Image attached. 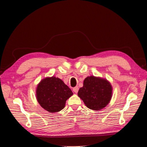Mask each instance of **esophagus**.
<instances>
[{"label": "esophagus", "mask_w": 147, "mask_h": 147, "mask_svg": "<svg viewBox=\"0 0 147 147\" xmlns=\"http://www.w3.org/2000/svg\"><path fill=\"white\" fill-rule=\"evenodd\" d=\"M78 90H79V88H78V86H75V87L73 88V91H74V92H75V93H77V92H78Z\"/></svg>", "instance_id": "esophagus-1"}]
</instances>
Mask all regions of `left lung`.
Masks as SVG:
<instances>
[{"mask_svg":"<svg viewBox=\"0 0 147 147\" xmlns=\"http://www.w3.org/2000/svg\"><path fill=\"white\" fill-rule=\"evenodd\" d=\"M112 92V86L106 80L91 76L84 79L83 86L80 88L78 96L88 108L98 110L109 103Z\"/></svg>","mask_w":147,"mask_h":147,"instance_id":"1","label":"left lung"}]
</instances>
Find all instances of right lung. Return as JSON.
Returning a JSON list of instances; mask_svg holds the SVG:
<instances>
[{
	"instance_id": "add662e5",
	"label": "right lung",
	"mask_w": 147,
	"mask_h": 147,
	"mask_svg": "<svg viewBox=\"0 0 147 147\" xmlns=\"http://www.w3.org/2000/svg\"><path fill=\"white\" fill-rule=\"evenodd\" d=\"M36 93L40 105L51 113L63 109L66 100L73 94L61 79L54 77L42 80L38 84Z\"/></svg>"
}]
</instances>
